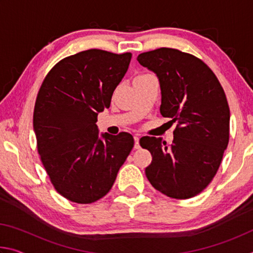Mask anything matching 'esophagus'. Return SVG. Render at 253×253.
<instances>
[{"label":"esophagus","mask_w":253,"mask_h":253,"mask_svg":"<svg viewBox=\"0 0 253 253\" xmlns=\"http://www.w3.org/2000/svg\"><path fill=\"white\" fill-rule=\"evenodd\" d=\"M134 140H135V149L139 148V137L138 136H134Z\"/></svg>","instance_id":"esophagus-1"}]
</instances>
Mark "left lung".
<instances>
[{"label": "left lung", "mask_w": 253, "mask_h": 253, "mask_svg": "<svg viewBox=\"0 0 253 253\" xmlns=\"http://www.w3.org/2000/svg\"><path fill=\"white\" fill-rule=\"evenodd\" d=\"M137 60L158 77L162 116L177 123L170 145L156 137L140 138V146L153 157L145 174L169 198H193L215 176L228 147L225 92L210 67L193 54L160 48L140 53Z\"/></svg>", "instance_id": "8db88e82"}]
</instances>
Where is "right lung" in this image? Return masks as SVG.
I'll list each match as a JSON object with an SVG mask.
<instances>
[{
	"label": "right lung",
	"mask_w": 253,
	"mask_h": 253,
	"mask_svg": "<svg viewBox=\"0 0 253 253\" xmlns=\"http://www.w3.org/2000/svg\"><path fill=\"white\" fill-rule=\"evenodd\" d=\"M130 59V52L81 51L54 65L38 92L33 111L38 153L53 187L71 202L104 198L134 147L128 132H105L101 139L96 125Z\"/></svg>",
	"instance_id": "add662e5"
}]
</instances>
